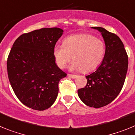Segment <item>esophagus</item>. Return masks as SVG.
<instances>
[{
    "label": "esophagus",
    "mask_w": 135,
    "mask_h": 135,
    "mask_svg": "<svg viewBox=\"0 0 135 135\" xmlns=\"http://www.w3.org/2000/svg\"><path fill=\"white\" fill-rule=\"evenodd\" d=\"M68 76H69V77L73 78V79H75V78H77V75H72V74H68Z\"/></svg>",
    "instance_id": "34e87169"
}]
</instances>
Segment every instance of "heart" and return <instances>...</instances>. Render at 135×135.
Returning <instances> with one entry per match:
<instances>
[{
    "instance_id": "obj_1",
    "label": "heart",
    "mask_w": 135,
    "mask_h": 135,
    "mask_svg": "<svg viewBox=\"0 0 135 135\" xmlns=\"http://www.w3.org/2000/svg\"><path fill=\"white\" fill-rule=\"evenodd\" d=\"M105 53V43L89 34L73 35L64 40L62 45H56L54 48L56 62L63 69L70 62L71 70L84 73L93 71L103 61Z\"/></svg>"
}]
</instances>
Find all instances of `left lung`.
Listing matches in <instances>:
<instances>
[{"label":"left lung","mask_w":135,"mask_h":135,"mask_svg":"<svg viewBox=\"0 0 135 135\" xmlns=\"http://www.w3.org/2000/svg\"><path fill=\"white\" fill-rule=\"evenodd\" d=\"M101 32L105 43L103 60L97 71L85 76L87 84L77 90L84 103L90 107L106 106L122 89L128 65V58L121 39L101 27H92Z\"/></svg>","instance_id":"obj_1"}]
</instances>
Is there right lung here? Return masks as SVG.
I'll return each instance as SVG.
<instances>
[{
    "mask_svg": "<svg viewBox=\"0 0 135 135\" xmlns=\"http://www.w3.org/2000/svg\"><path fill=\"white\" fill-rule=\"evenodd\" d=\"M59 28H45L20 35L7 61L8 77L15 94L24 105L38 111L50 108L66 76L56 65L54 48L62 35Z\"/></svg>",
    "mask_w": 135,
    "mask_h": 135,
    "instance_id": "right-lung-1",
    "label": "right lung"
}]
</instances>
